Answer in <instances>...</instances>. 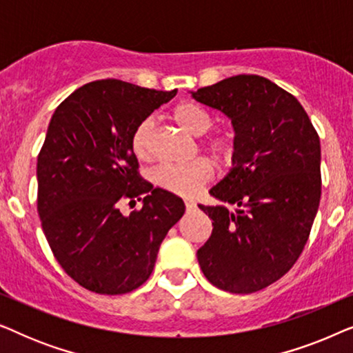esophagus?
Instances as JSON below:
<instances>
[{
	"label": "esophagus",
	"mask_w": 353,
	"mask_h": 353,
	"mask_svg": "<svg viewBox=\"0 0 353 353\" xmlns=\"http://www.w3.org/2000/svg\"><path fill=\"white\" fill-rule=\"evenodd\" d=\"M185 205H186V210H194L196 209V202L194 201L186 199L185 201Z\"/></svg>",
	"instance_id": "obj_1"
}]
</instances>
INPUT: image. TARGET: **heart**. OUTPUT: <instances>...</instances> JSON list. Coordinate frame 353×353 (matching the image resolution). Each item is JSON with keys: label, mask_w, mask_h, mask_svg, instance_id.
<instances>
[{"label": "heart", "mask_w": 353, "mask_h": 353, "mask_svg": "<svg viewBox=\"0 0 353 353\" xmlns=\"http://www.w3.org/2000/svg\"><path fill=\"white\" fill-rule=\"evenodd\" d=\"M172 117L186 133L202 137L212 127V117L204 109L192 103H180L173 109ZM132 151L141 161L152 156V120L144 119L137 125L132 134ZM202 148L216 161L228 162L234 152L233 138L228 134H214L204 139ZM212 165L205 159H197L190 163H161L154 168L151 178L154 185L176 196H194L212 178Z\"/></svg>", "instance_id": "heart-1"}]
</instances>
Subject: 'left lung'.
<instances>
[{
    "label": "left lung",
    "instance_id": "left-lung-1",
    "mask_svg": "<svg viewBox=\"0 0 353 353\" xmlns=\"http://www.w3.org/2000/svg\"><path fill=\"white\" fill-rule=\"evenodd\" d=\"M234 130L233 167L199 205L212 234L197 250L201 270L223 291L250 294L286 274L302 254L321 197V148L301 103L260 75H234L191 91Z\"/></svg>",
    "mask_w": 353,
    "mask_h": 353
}]
</instances>
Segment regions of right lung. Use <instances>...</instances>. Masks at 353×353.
Returning a JSON list of instances; mask_svg holds the SVG:
<instances>
[{"instance_id": "add662e5", "label": "right lung", "mask_w": 353, "mask_h": 353, "mask_svg": "<svg viewBox=\"0 0 353 353\" xmlns=\"http://www.w3.org/2000/svg\"><path fill=\"white\" fill-rule=\"evenodd\" d=\"M176 94L127 81L96 80L52 114L38 154V215L54 257L88 291L132 292L151 276L168 230L185 202L138 173L132 134ZM143 202L130 216L123 200Z\"/></svg>"}]
</instances>
